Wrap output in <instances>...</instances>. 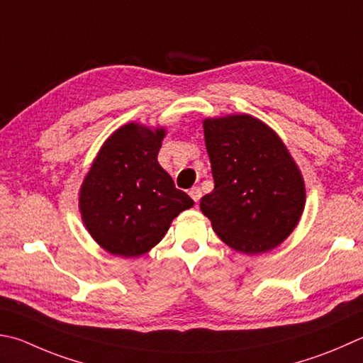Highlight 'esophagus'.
Returning a JSON list of instances; mask_svg holds the SVG:
<instances>
[{"label":"esophagus","mask_w":363,"mask_h":363,"mask_svg":"<svg viewBox=\"0 0 363 363\" xmlns=\"http://www.w3.org/2000/svg\"><path fill=\"white\" fill-rule=\"evenodd\" d=\"M189 195L192 196V200H194L195 203L200 201V199H201V189H200V187H192V189H190Z\"/></svg>","instance_id":"1"}]
</instances>
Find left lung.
I'll return each instance as SVG.
<instances>
[{
  "instance_id": "left-lung-1",
  "label": "left lung",
  "mask_w": 363,
  "mask_h": 363,
  "mask_svg": "<svg viewBox=\"0 0 363 363\" xmlns=\"http://www.w3.org/2000/svg\"><path fill=\"white\" fill-rule=\"evenodd\" d=\"M204 144L214 190L200 201L217 236L241 254L274 249L298 225L306 189L281 138L249 114L208 117Z\"/></svg>"
}]
</instances>
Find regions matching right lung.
I'll use <instances>...</instances> for the list:
<instances>
[{
    "label": "right lung",
    "instance_id": "right-lung-1",
    "mask_svg": "<svg viewBox=\"0 0 363 363\" xmlns=\"http://www.w3.org/2000/svg\"><path fill=\"white\" fill-rule=\"evenodd\" d=\"M167 130L128 122L103 143L79 190L85 228L109 254L140 257L159 245L194 200L157 157Z\"/></svg>",
    "mask_w": 363,
    "mask_h": 363
}]
</instances>
